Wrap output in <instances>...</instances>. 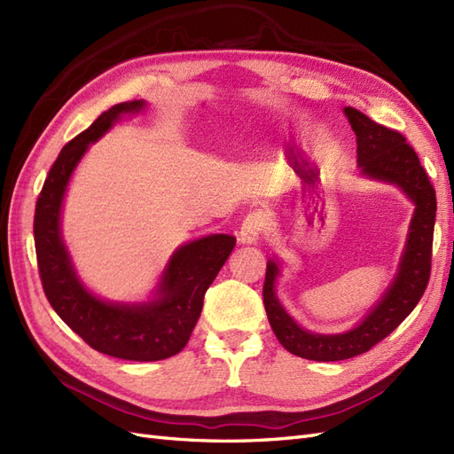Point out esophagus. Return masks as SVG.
Returning a JSON list of instances; mask_svg holds the SVG:
<instances>
[{"mask_svg": "<svg viewBox=\"0 0 454 454\" xmlns=\"http://www.w3.org/2000/svg\"><path fill=\"white\" fill-rule=\"evenodd\" d=\"M267 229V217L261 212H252L244 217V222L240 225L239 232V240L242 244H255L259 237L263 235V231Z\"/></svg>", "mask_w": 454, "mask_h": 454, "instance_id": "obj_1", "label": "esophagus"}]
</instances>
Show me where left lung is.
<instances>
[{
	"label": "left lung",
	"instance_id": "obj_1",
	"mask_svg": "<svg viewBox=\"0 0 454 454\" xmlns=\"http://www.w3.org/2000/svg\"><path fill=\"white\" fill-rule=\"evenodd\" d=\"M356 134V155L360 174L367 180L395 185L413 202L405 248L392 282L364 318L342 333H314L301 327L286 312L277 295L280 261H267L263 303L267 318L280 345L299 358L314 362H339L367 352L379 340L390 335L411 314L428 286L432 269V240L435 223V191L426 170L400 132L379 125L354 107H345Z\"/></svg>",
	"mask_w": 454,
	"mask_h": 454
}]
</instances>
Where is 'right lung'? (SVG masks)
<instances>
[{
	"mask_svg": "<svg viewBox=\"0 0 454 454\" xmlns=\"http://www.w3.org/2000/svg\"><path fill=\"white\" fill-rule=\"evenodd\" d=\"M144 109V100L109 107L64 145L41 189L34 217L39 277L51 307L94 350L130 362L170 358L187 345L200 318L204 294L237 244L231 235H206L177 246L153 294L138 303L106 301L79 278L62 239L67 185L89 145L98 142L122 115Z\"/></svg>",
	"mask_w": 454,
	"mask_h": 454,
	"instance_id": "right-lung-1",
	"label": "right lung"
}]
</instances>
